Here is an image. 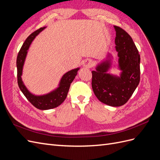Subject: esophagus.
<instances>
[{
	"label": "esophagus",
	"instance_id": "obj_1",
	"mask_svg": "<svg viewBox=\"0 0 160 160\" xmlns=\"http://www.w3.org/2000/svg\"><path fill=\"white\" fill-rule=\"evenodd\" d=\"M93 62L90 59H86L83 61V65L84 67H86V68H90V67L93 66Z\"/></svg>",
	"mask_w": 160,
	"mask_h": 160
}]
</instances>
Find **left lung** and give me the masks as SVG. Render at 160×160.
I'll return each mask as SVG.
<instances>
[{"instance_id": "8db88e82", "label": "left lung", "mask_w": 160, "mask_h": 160, "mask_svg": "<svg viewBox=\"0 0 160 160\" xmlns=\"http://www.w3.org/2000/svg\"><path fill=\"white\" fill-rule=\"evenodd\" d=\"M116 32L115 50L118 52L119 75L109 73L113 56L109 52L92 71V89L98 99L106 105L119 107L129 99L140 80V56L132 37L122 28Z\"/></svg>"}]
</instances>
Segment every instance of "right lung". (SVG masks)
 Here are the masks:
<instances>
[{
	"label": "right lung",
	"instance_id": "obj_1",
	"mask_svg": "<svg viewBox=\"0 0 160 160\" xmlns=\"http://www.w3.org/2000/svg\"><path fill=\"white\" fill-rule=\"evenodd\" d=\"M45 28L42 27L39 28L27 37L18 52L17 59V80L19 88L26 98L29 101V102L36 108L41 110H48L55 108L63 102L69 92L71 83L74 80L75 76L77 75V72L80 69V67H77L76 69L67 72L62 76L57 88L48 93L35 95L27 89L22 81V75L28 50L29 49L31 43L35 37Z\"/></svg>",
	"mask_w": 160,
	"mask_h": 160
}]
</instances>
